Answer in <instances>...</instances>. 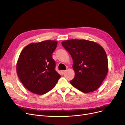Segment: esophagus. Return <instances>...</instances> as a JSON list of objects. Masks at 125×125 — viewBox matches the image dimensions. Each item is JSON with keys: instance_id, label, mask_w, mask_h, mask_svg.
Segmentation results:
<instances>
[{"instance_id": "esophagus-1", "label": "esophagus", "mask_w": 125, "mask_h": 125, "mask_svg": "<svg viewBox=\"0 0 125 125\" xmlns=\"http://www.w3.org/2000/svg\"><path fill=\"white\" fill-rule=\"evenodd\" d=\"M65 71H66V70H61V73H62V74H63L64 73H65Z\"/></svg>"}]
</instances>
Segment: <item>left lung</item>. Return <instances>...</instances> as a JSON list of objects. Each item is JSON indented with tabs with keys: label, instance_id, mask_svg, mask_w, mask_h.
Wrapping results in <instances>:
<instances>
[{
	"label": "left lung",
	"instance_id": "1",
	"mask_svg": "<svg viewBox=\"0 0 125 125\" xmlns=\"http://www.w3.org/2000/svg\"><path fill=\"white\" fill-rule=\"evenodd\" d=\"M62 44L73 62L75 75L70 83L84 93L99 88L108 72V60L103 48L84 40H69Z\"/></svg>",
	"mask_w": 125,
	"mask_h": 125
}]
</instances>
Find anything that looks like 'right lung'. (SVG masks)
<instances>
[{"instance_id": "add662e5", "label": "right lung", "mask_w": 125, "mask_h": 125, "mask_svg": "<svg viewBox=\"0 0 125 125\" xmlns=\"http://www.w3.org/2000/svg\"><path fill=\"white\" fill-rule=\"evenodd\" d=\"M57 45L55 41H45L30 44L22 51L17 64V74L22 83L31 92L46 93L60 79L52 57Z\"/></svg>"}]
</instances>
